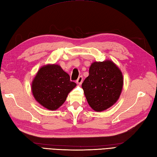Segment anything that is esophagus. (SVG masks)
Masks as SVG:
<instances>
[{"label":"esophagus","mask_w":157,"mask_h":157,"mask_svg":"<svg viewBox=\"0 0 157 157\" xmlns=\"http://www.w3.org/2000/svg\"><path fill=\"white\" fill-rule=\"evenodd\" d=\"M82 81H83V77L82 76H79V78H78V79H77V80H76V82H77V84H78L80 85L82 83Z\"/></svg>","instance_id":"esophagus-1"}]
</instances>
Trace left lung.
<instances>
[{"label":"left lung","instance_id":"obj_1","mask_svg":"<svg viewBox=\"0 0 157 157\" xmlns=\"http://www.w3.org/2000/svg\"><path fill=\"white\" fill-rule=\"evenodd\" d=\"M123 77L121 70L110 60L94 62L89 75L82 84L88 103L94 111L101 112L114 104L121 95Z\"/></svg>","mask_w":157,"mask_h":157}]
</instances>
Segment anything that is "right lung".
Wrapping results in <instances>:
<instances>
[{
    "instance_id": "add662e5",
    "label": "right lung",
    "mask_w": 157,
    "mask_h": 157,
    "mask_svg": "<svg viewBox=\"0 0 157 157\" xmlns=\"http://www.w3.org/2000/svg\"><path fill=\"white\" fill-rule=\"evenodd\" d=\"M76 86L70 80L68 73L58 64L42 67L32 84V91L36 101L50 110H56L66 101L69 92Z\"/></svg>"
}]
</instances>
